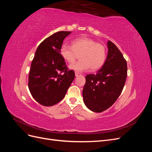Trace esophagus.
<instances>
[{
	"instance_id": "esophagus-1",
	"label": "esophagus",
	"mask_w": 152,
	"mask_h": 152,
	"mask_svg": "<svg viewBox=\"0 0 152 152\" xmlns=\"http://www.w3.org/2000/svg\"><path fill=\"white\" fill-rule=\"evenodd\" d=\"M75 76H76V77H78L79 75H81L80 73H79V72H75Z\"/></svg>"
}]
</instances>
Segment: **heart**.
Returning a JSON list of instances; mask_svg holds the SVG:
<instances>
[{
	"instance_id": "1",
	"label": "heart",
	"mask_w": 152,
	"mask_h": 152,
	"mask_svg": "<svg viewBox=\"0 0 152 152\" xmlns=\"http://www.w3.org/2000/svg\"><path fill=\"white\" fill-rule=\"evenodd\" d=\"M63 58L72 63L80 55L81 60L72 64L70 68L76 72H84L90 68L92 71L102 68L107 59V49L104 45L88 37H81L73 40L72 45L64 44L61 48Z\"/></svg>"
}]
</instances>
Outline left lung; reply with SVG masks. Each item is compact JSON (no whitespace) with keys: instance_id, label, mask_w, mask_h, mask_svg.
I'll return each mask as SVG.
<instances>
[{"instance_id":"obj_1","label":"left lung","mask_w":152,"mask_h":152,"mask_svg":"<svg viewBox=\"0 0 152 152\" xmlns=\"http://www.w3.org/2000/svg\"><path fill=\"white\" fill-rule=\"evenodd\" d=\"M108 55L103 67L96 74L87 75L82 95L86 107L102 112L116 102L125 85L127 61L112 42L108 43Z\"/></svg>"}]
</instances>
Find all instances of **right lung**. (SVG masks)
<instances>
[{
	"label": "right lung",
	"instance_id": "obj_1",
	"mask_svg": "<svg viewBox=\"0 0 152 152\" xmlns=\"http://www.w3.org/2000/svg\"><path fill=\"white\" fill-rule=\"evenodd\" d=\"M71 31H58L40 44L31 64L28 88L33 98L45 107L57 104L65 96L75 72L68 70L61 54L64 39Z\"/></svg>",
	"mask_w": 152,
	"mask_h": 152
}]
</instances>
